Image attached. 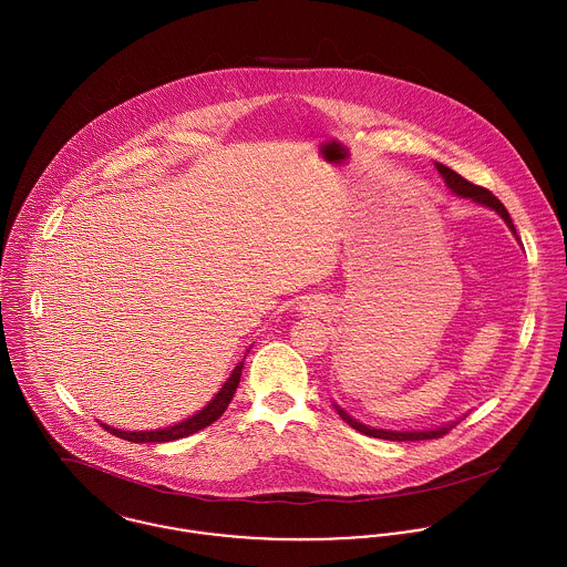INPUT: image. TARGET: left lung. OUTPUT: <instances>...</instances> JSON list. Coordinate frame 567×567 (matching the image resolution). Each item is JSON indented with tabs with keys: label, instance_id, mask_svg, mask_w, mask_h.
<instances>
[{
	"label": "left lung",
	"instance_id": "8db88e82",
	"mask_svg": "<svg viewBox=\"0 0 567 567\" xmlns=\"http://www.w3.org/2000/svg\"><path fill=\"white\" fill-rule=\"evenodd\" d=\"M437 167V172H440V176L444 178V183H446V187L453 190L455 195H460V197H471L473 202H480V204H484V206H488V208H493L497 215H502V219L511 226V230L517 235V230H515V224H513V219H511V215H508V210H506V206L491 193L488 189H484V187H477V185H473V183H468L466 178H462L460 174H455L453 169H449V167H444V165H435ZM334 409L339 411V415L352 426V429H357V431H361V433H365V435H370V437H380V440H393V442H415V440H435V437H442V435H446L457 422H453V424H444V426H437V429H429V431H386V429H374V426H368V424H363V422H359V420H354L352 415H348L339 404H334Z\"/></svg>",
	"mask_w": 567,
	"mask_h": 567
}]
</instances>
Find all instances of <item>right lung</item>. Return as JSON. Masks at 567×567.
I'll return each mask as SVG.
<instances>
[{
  "mask_svg": "<svg viewBox=\"0 0 567 567\" xmlns=\"http://www.w3.org/2000/svg\"><path fill=\"white\" fill-rule=\"evenodd\" d=\"M241 368H244V361L233 370V374L221 384V389L215 393V398H213L202 411H197L195 415H190V417L178 422V424H174V426H165V429H158V431H121V429L107 426V424H103V422H101V424H103V429L110 431L112 435L123 437V440H130V442H172V440L187 437L190 433H197L199 429L213 424V422L226 411V406L230 404L233 393H235V389H237V384H239Z\"/></svg>",
  "mask_w": 567,
  "mask_h": 567,
  "instance_id": "obj_1",
  "label": "right lung"
}]
</instances>
